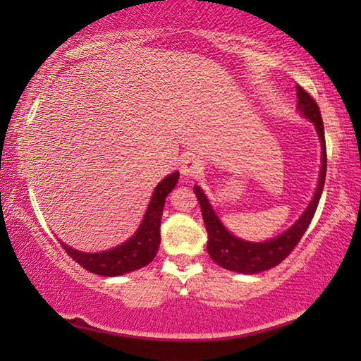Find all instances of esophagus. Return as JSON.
<instances>
[{"mask_svg": "<svg viewBox=\"0 0 361 361\" xmlns=\"http://www.w3.org/2000/svg\"><path fill=\"white\" fill-rule=\"evenodd\" d=\"M202 169V161L199 157L190 154V156H185L184 159H182V164H180V174L185 176V177H194L197 174H200Z\"/></svg>", "mask_w": 361, "mask_h": 361, "instance_id": "34e87169", "label": "esophagus"}]
</instances>
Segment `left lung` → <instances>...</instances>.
<instances>
[{
    "instance_id": "left-lung-1",
    "label": "left lung",
    "mask_w": 361,
    "mask_h": 361,
    "mask_svg": "<svg viewBox=\"0 0 361 361\" xmlns=\"http://www.w3.org/2000/svg\"><path fill=\"white\" fill-rule=\"evenodd\" d=\"M295 90H298V111L300 113V116H304L305 120H309L315 126V131H317L320 140L322 156H320L317 187H315L312 199H310L299 219L288 230H284L283 233L274 236V238L264 241H248L240 238V236L231 233L224 225V221L216 215L215 209L212 207L209 197L205 195L202 187L194 185L197 200L200 204L202 216H204L205 230L209 233L207 251H209L210 258L224 269L241 274H256L278 266L295 248V245L299 243L300 238H302V235L305 233V230H307V226L314 219L315 210H317L319 200L322 197L324 190L325 172H327V151H325L324 123L314 98L299 85L295 87Z\"/></svg>"
}]
</instances>
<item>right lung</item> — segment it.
<instances>
[{
	"instance_id": "right-lung-1",
	"label": "right lung",
	"mask_w": 361,
	"mask_h": 361,
	"mask_svg": "<svg viewBox=\"0 0 361 361\" xmlns=\"http://www.w3.org/2000/svg\"><path fill=\"white\" fill-rule=\"evenodd\" d=\"M177 180H179V172L176 171L166 176L156 185L140 226L121 245L106 251H98V253H85V251L75 250L61 241L62 248L82 268L93 274L106 276V278H115V276L131 273L142 266H147L154 259L157 250H159L162 210H164L166 197L174 189Z\"/></svg>"
}]
</instances>
